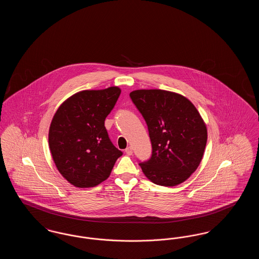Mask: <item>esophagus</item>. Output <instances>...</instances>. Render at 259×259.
<instances>
[{
    "label": "esophagus",
    "mask_w": 259,
    "mask_h": 259,
    "mask_svg": "<svg viewBox=\"0 0 259 259\" xmlns=\"http://www.w3.org/2000/svg\"><path fill=\"white\" fill-rule=\"evenodd\" d=\"M125 153L127 154V155H132L133 154V149L131 147H128V148L125 149Z\"/></svg>",
    "instance_id": "1"
}]
</instances>
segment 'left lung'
<instances>
[{"label": "left lung", "instance_id": "left-lung-1", "mask_svg": "<svg viewBox=\"0 0 259 259\" xmlns=\"http://www.w3.org/2000/svg\"><path fill=\"white\" fill-rule=\"evenodd\" d=\"M130 98L148 125L152 154L139 165L149 181L176 186L195 172L207 144V127L185 96L161 89H141Z\"/></svg>", "mask_w": 259, "mask_h": 259}]
</instances>
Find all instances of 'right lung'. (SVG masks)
Here are the masks:
<instances>
[{
    "label": "right lung",
    "mask_w": 259,
    "mask_h": 259,
    "mask_svg": "<svg viewBox=\"0 0 259 259\" xmlns=\"http://www.w3.org/2000/svg\"><path fill=\"white\" fill-rule=\"evenodd\" d=\"M120 92L116 87L77 92L52 118L49 133L52 158L62 176L76 187H93L106 181L122 155L105 127Z\"/></svg>",
    "instance_id": "right-lung-1"
}]
</instances>
